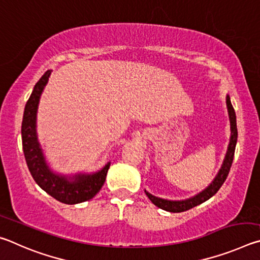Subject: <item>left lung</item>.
I'll use <instances>...</instances> for the list:
<instances>
[{"instance_id":"8db88e82","label":"left lung","mask_w":260,"mask_h":260,"mask_svg":"<svg viewBox=\"0 0 260 260\" xmlns=\"http://www.w3.org/2000/svg\"><path fill=\"white\" fill-rule=\"evenodd\" d=\"M226 105H227L228 116H230V122H231V138H230V144H228L225 159L222 161V165L220 167L217 177L213 179V181L210 183V186L206 187L203 191H201L200 193H197V195H195L193 197H190V199L184 200V201L164 200V199H160V197L153 196L150 192L144 190L146 191V195L149 197V200H150L152 203L156 206H158L159 209L169 211V212L178 213V212H183V211L195 208V206L204 203L205 201L211 199V197H212L214 193L219 190L220 187L223 184V182H225V180L227 179V175L230 173L233 159H234V152H235V147L237 142L236 114L234 111V108H233V105L231 103L230 96L228 95L226 98Z\"/></svg>"}]
</instances>
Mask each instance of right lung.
Instances as JSON below:
<instances>
[{
	"mask_svg": "<svg viewBox=\"0 0 260 260\" xmlns=\"http://www.w3.org/2000/svg\"><path fill=\"white\" fill-rule=\"evenodd\" d=\"M50 73V70H48L40 78L25 105L23 122H21V140H23L26 164L35 182L55 200L71 205L82 203V202L93 199L101 190L107 178L110 162L99 172L91 174L80 173L73 177L56 174L48 166L41 146L38 141L37 112L39 101H40Z\"/></svg>",
	"mask_w": 260,
	"mask_h": 260,
	"instance_id": "right-lung-1",
	"label": "right lung"
}]
</instances>
